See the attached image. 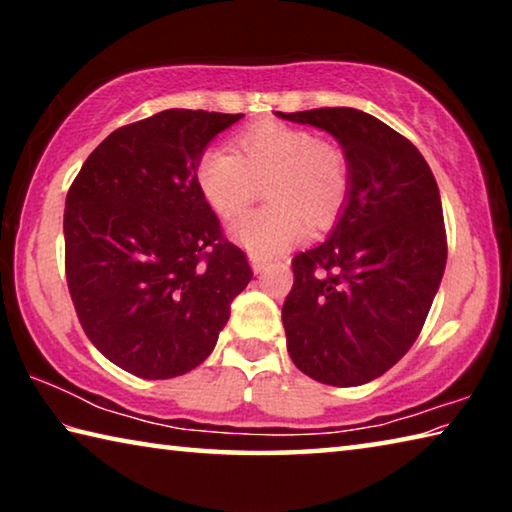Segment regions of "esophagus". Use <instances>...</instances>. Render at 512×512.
Here are the masks:
<instances>
[{
	"label": "esophagus",
	"mask_w": 512,
	"mask_h": 512,
	"mask_svg": "<svg viewBox=\"0 0 512 512\" xmlns=\"http://www.w3.org/2000/svg\"><path fill=\"white\" fill-rule=\"evenodd\" d=\"M250 266H253L255 273H264L268 268V259L259 257V255H250Z\"/></svg>",
	"instance_id": "34e87169"
}]
</instances>
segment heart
I'll return each mask as SVG.
<instances>
[{
	"label": "heart",
	"instance_id": "b5f03b06",
	"mask_svg": "<svg viewBox=\"0 0 512 512\" xmlns=\"http://www.w3.org/2000/svg\"><path fill=\"white\" fill-rule=\"evenodd\" d=\"M239 153L212 146L196 164V183L221 219H235L262 194L264 207L230 225L253 255L273 257L336 219L350 189L348 155L305 128L264 121L237 137Z\"/></svg>",
	"mask_w": 512,
	"mask_h": 512
}]
</instances>
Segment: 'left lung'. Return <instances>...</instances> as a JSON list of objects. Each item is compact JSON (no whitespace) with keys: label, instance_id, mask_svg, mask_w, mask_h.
<instances>
[{"label":"left lung","instance_id":"obj_1","mask_svg":"<svg viewBox=\"0 0 512 512\" xmlns=\"http://www.w3.org/2000/svg\"><path fill=\"white\" fill-rule=\"evenodd\" d=\"M341 144L350 189L323 244L293 257L282 323L296 368L329 386L384 375L418 339L447 264L443 203L415 146L354 108L280 112Z\"/></svg>","mask_w":512,"mask_h":512}]
</instances>
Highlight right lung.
<instances>
[{
	"mask_svg": "<svg viewBox=\"0 0 512 512\" xmlns=\"http://www.w3.org/2000/svg\"><path fill=\"white\" fill-rule=\"evenodd\" d=\"M241 117L171 108L121 126L69 187V296L94 348L135 377L201 366L253 277L196 183L207 144Z\"/></svg>",
	"mask_w": 512,
	"mask_h": 512,
	"instance_id": "1",
	"label": "right lung"
}]
</instances>
